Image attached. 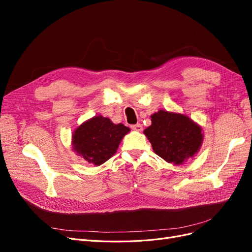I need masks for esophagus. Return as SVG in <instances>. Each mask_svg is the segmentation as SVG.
I'll use <instances>...</instances> for the list:
<instances>
[{
  "label": "esophagus",
  "mask_w": 252,
  "mask_h": 252,
  "mask_svg": "<svg viewBox=\"0 0 252 252\" xmlns=\"http://www.w3.org/2000/svg\"><path fill=\"white\" fill-rule=\"evenodd\" d=\"M131 129H132V130H134V131L141 132L143 130V126L141 124H135V125L131 126Z\"/></svg>",
  "instance_id": "obj_1"
}]
</instances>
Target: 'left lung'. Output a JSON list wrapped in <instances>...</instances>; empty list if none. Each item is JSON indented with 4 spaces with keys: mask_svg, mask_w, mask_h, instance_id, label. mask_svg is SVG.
Listing matches in <instances>:
<instances>
[{
    "mask_svg": "<svg viewBox=\"0 0 252 252\" xmlns=\"http://www.w3.org/2000/svg\"><path fill=\"white\" fill-rule=\"evenodd\" d=\"M150 118L151 125L144 134L166 162L183 165L199 152L204 140L202 127L186 114L161 109Z\"/></svg>",
    "mask_w": 252,
    "mask_h": 252,
    "instance_id": "1",
    "label": "left lung"
}]
</instances>
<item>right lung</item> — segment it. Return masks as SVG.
Wrapping results in <instances>:
<instances>
[{
    "mask_svg": "<svg viewBox=\"0 0 252 252\" xmlns=\"http://www.w3.org/2000/svg\"><path fill=\"white\" fill-rule=\"evenodd\" d=\"M130 131L122 123L95 116L82 123L72 133L71 145L77 156L89 164L100 166L116 154L121 141Z\"/></svg>",
    "mask_w": 252,
    "mask_h": 252,
    "instance_id": "1",
    "label": "right lung"
}]
</instances>
